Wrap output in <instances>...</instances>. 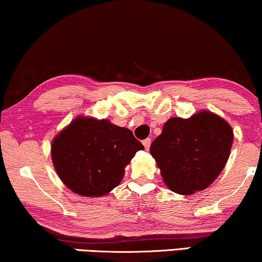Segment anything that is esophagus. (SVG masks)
Masks as SVG:
<instances>
[{"mask_svg": "<svg viewBox=\"0 0 262 262\" xmlns=\"http://www.w3.org/2000/svg\"><path fill=\"white\" fill-rule=\"evenodd\" d=\"M150 139H146V140H143L142 141V143H143V146H145V148L146 149H149V146H150Z\"/></svg>", "mask_w": 262, "mask_h": 262, "instance_id": "1", "label": "esophagus"}]
</instances>
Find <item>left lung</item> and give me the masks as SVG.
I'll return each instance as SVG.
<instances>
[{
    "mask_svg": "<svg viewBox=\"0 0 262 262\" xmlns=\"http://www.w3.org/2000/svg\"><path fill=\"white\" fill-rule=\"evenodd\" d=\"M233 140L229 123L203 110L190 119H169L149 152L169 189L180 194H192L206 189L220 176Z\"/></svg>",
    "mask_w": 262,
    "mask_h": 262,
    "instance_id": "obj_1",
    "label": "left lung"
}]
</instances>
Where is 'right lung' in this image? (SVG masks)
<instances>
[{"label":"right lung","instance_id":"obj_1","mask_svg":"<svg viewBox=\"0 0 262 262\" xmlns=\"http://www.w3.org/2000/svg\"><path fill=\"white\" fill-rule=\"evenodd\" d=\"M145 148L127 128L108 120L79 116L53 139V166L75 193L99 197L119 185L124 167Z\"/></svg>","mask_w":262,"mask_h":262}]
</instances>
